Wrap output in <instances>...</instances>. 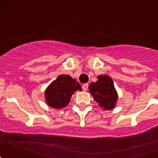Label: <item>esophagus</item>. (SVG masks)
Wrapping results in <instances>:
<instances>
[{
    "label": "esophagus",
    "instance_id": "esophagus-1",
    "mask_svg": "<svg viewBox=\"0 0 158 158\" xmlns=\"http://www.w3.org/2000/svg\"><path fill=\"white\" fill-rule=\"evenodd\" d=\"M89 88V85L88 84H84L83 85H82V89H83L84 91H86Z\"/></svg>",
    "mask_w": 158,
    "mask_h": 158
}]
</instances>
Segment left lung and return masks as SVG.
<instances>
[{"mask_svg": "<svg viewBox=\"0 0 158 158\" xmlns=\"http://www.w3.org/2000/svg\"><path fill=\"white\" fill-rule=\"evenodd\" d=\"M97 78V81L93 82L89 85L90 93L100 107L106 110L112 109L118 99L114 82L111 77L106 75H100Z\"/></svg>", "mask_w": 158, "mask_h": 158, "instance_id": "left-lung-1", "label": "left lung"}]
</instances>
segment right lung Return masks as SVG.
Instances as JSON below:
<instances>
[{
	"label": "right lung",
	"mask_w": 158,
	"mask_h": 158,
	"mask_svg": "<svg viewBox=\"0 0 158 158\" xmlns=\"http://www.w3.org/2000/svg\"><path fill=\"white\" fill-rule=\"evenodd\" d=\"M81 90L80 84L69 75H60L45 92L46 100L54 108H62L70 102L73 93Z\"/></svg>",
	"instance_id": "add662e5"
}]
</instances>
